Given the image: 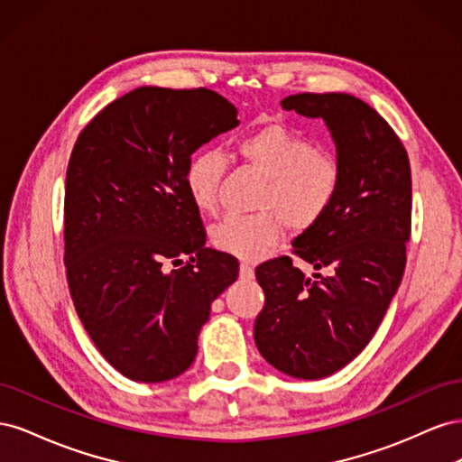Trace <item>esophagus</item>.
I'll return each instance as SVG.
<instances>
[{
  "label": "esophagus",
  "instance_id": "obj_1",
  "mask_svg": "<svg viewBox=\"0 0 462 462\" xmlns=\"http://www.w3.org/2000/svg\"><path fill=\"white\" fill-rule=\"evenodd\" d=\"M241 277H243V279H253V277H254V268H253V263L241 262Z\"/></svg>",
  "mask_w": 462,
  "mask_h": 462
}]
</instances>
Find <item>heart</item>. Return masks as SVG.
I'll return each mask as SVG.
<instances>
[{
    "instance_id": "obj_1",
    "label": "heart",
    "mask_w": 462,
    "mask_h": 462,
    "mask_svg": "<svg viewBox=\"0 0 462 462\" xmlns=\"http://www.w3.org/2000/svg\"><path fill=\"white\" fill-rule=\"evenodd\" d=\"M235 156L263 177L254 214H229L212 227V243L229 254L258 258L283 229L302 233L326 216L343 185L337 152L316 146L283 123H268L236 138ZM226 165L221 153L200 148L185 163L183 183L194 208L214 214Z\"/></svg>"
}]
</instances>
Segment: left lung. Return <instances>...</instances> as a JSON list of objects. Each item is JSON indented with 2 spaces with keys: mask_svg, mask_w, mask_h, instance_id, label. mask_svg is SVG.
Masks as SVG:
<instances>
[{
  "mask_svg": "<svg viewBox=\"0 0 462 462\" xmlns=\"http://www.w3.org/2000/svg\"><path fill=\"white\" fill-rule=\"evenodd\" d=\"M283 109L321 117L343 162L337 199L292 241L291 256L260 263L265 302L254 321L260 355L300 380H319L360 355L389 309L407 263L412 180L407 150L389 123L351 94L302 92Z\"/></svg>",
  "mask_w": 462,
  "mask_h": 462,
  "instance_id": "left-lung-1",
  "label": "left lung"
}]
</instances>
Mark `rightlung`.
Returning a JSON list of instances; mask_svg holds the SVG:
<instances>
[{
    "instance_id": "add662e5",
    "label": "right lung",
    "mask_w": 462,
    "mask_h": 462,
    "mask_svg": "<svg viewBox=\"0 0 462 462\" xmlns=\"http://www.w3.org/2000/svg\"><path fill=\"white\" fill-rule=\"evenodd\" d=\"M236 125L214 90L141 87L77 138L65 179L67 283L97 351L133 382L183 374L209 306L239 277L236 258L204 246L183 183L190 153Z\"/></svg>"
}]
</instances>
